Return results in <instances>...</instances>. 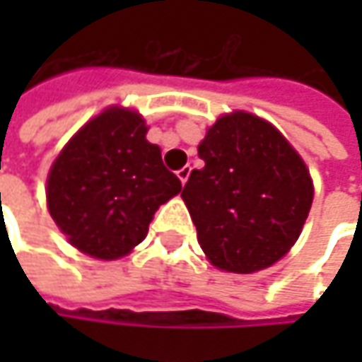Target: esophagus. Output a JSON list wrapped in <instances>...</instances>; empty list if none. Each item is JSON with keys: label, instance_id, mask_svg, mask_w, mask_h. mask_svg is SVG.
I'll return each mask as SVG.
<instances>
[{"label": "esophagus", "instance_id": "esophagus-1", "mask_svg": "<svg viewBox=\"0 0 362 362\" xmlns=\"http://www.w3.org/2000/svg\"><path fill=\"white\" fill-rule=\"evenodd\" d=\"M189 175H191V167H189V165H185V167H181V169L177 171V177L181 179V183H183V185L187 183Z\"/></svg>", "mask_w": 362, "mask_h": 362}]
</instances>
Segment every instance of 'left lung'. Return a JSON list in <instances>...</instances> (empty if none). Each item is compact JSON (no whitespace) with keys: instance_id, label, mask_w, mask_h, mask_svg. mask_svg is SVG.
Listing matches in <instances>:
<instances>
[{"instance_id":"obj_1","label":"left lung","mask_w":362,"mask_h":362,"mask_svg":"<svg viewBox=\"0 0 362 362\" xmlns=\"http://www.w3.org/2000/svg\"><path fill=\"white\" fill-rule=\"evenodd\" d=\"M181 193L207 259L252 274L276 264L298 240L313 205L310 173L270 122L250 112L219 117L197 146Z\"/></svg>"}]
</instances>
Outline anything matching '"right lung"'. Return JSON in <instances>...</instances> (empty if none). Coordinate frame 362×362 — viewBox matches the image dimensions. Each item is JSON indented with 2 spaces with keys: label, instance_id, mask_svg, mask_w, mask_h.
<instances>
[{
  "label": "right lung",
  "instance_id": "right-lung-1",
  "mask_svg": "<svg viewBox=\"0 0 362 362\" xmlns=\"http://www.w3.org/2000/svg\"><path fill=\"white\" fill-rule=\"evenodd\" d=\"M145 119L112 106L68 141L48 173V209L68 242L98 259L127 256L159 209L181 191L146 141Z\"/></svg>",
  "mask_w": 362,
  "mask_h": 362
}]
</instances>
